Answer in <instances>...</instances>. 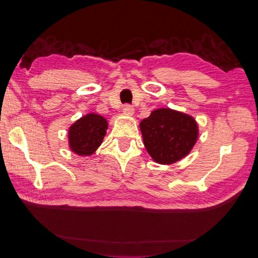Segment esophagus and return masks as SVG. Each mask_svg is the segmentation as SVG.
I'll return each mask as SVG.
<instances>
[{
	"mask_svg": "<svg viewBox=\"0 0 258 258\" xmlns=\"http://www.w3.org/2000/svg\"><path fill=\"white\" fill-rule=\"evenodd\" d=\"M123 113H124V115L132 116L134 114V108L131 105H125L123 108Z\"/></svg>",
	"mask_w": 258,
	"mask_h": 258,
	"instance_id": "34e87169",
	"label": "esophagus"
}]
</instances>
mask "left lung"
<instances>
[{
    "mask_svg": "<svg viewBox=\"0 0 258 258\" xmlns=\"http://www.w3.org/2000/svg\"><path fill=\"white\" fill-rule=\"evenodd\" d=\"M143 143L151 158L172 164L188 155L198 140V124L191 115L171 108H158L140 123Z\"/></svg>",
    "mask_w": 258,
    "mask_h": 258,
    "instance_id": "obj_1",
    "label": "left lung"
}]
</instances>
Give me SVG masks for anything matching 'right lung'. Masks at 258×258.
Instances as JSON below:
<instances>
[{
  "label": "right lung",
  "mask_w": 258,
  "mask_h": 258,
  "mask_svg": "<svg viewBox=\"0 0 258 258\" xmlns=\"http://www.w3.org/2000/svg\"><path fill=\"white\" fill-rule=\"evenodd\" d=\"M107 119L102 115L89 113L70 126L68 131L69 148L79 156H88L96 152L103 143Z\"/></svg>",
  "instance_id": "1"
}]
</instances>
